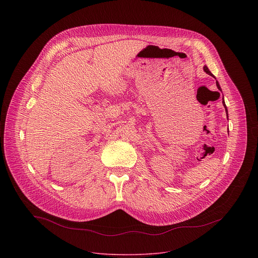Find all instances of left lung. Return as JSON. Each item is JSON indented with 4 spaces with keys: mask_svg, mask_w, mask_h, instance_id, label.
<instances>
[{
    "mask_svg": "<svg viewBox=\"0 0 258 258\" xmlns=\"http://www.w3.org/2000/svg\"><path fill=\"white\" fill-rule=\"evenodd\" d=\"M204 71L206 72V73H208V75L209 76H211V77H213V75H212V73L209 71V69L207 68V66H204ZM216 87H217V89L219 90V91H222V89H220V87H219V84L216 82ZM224 103V106H225V108H226V111L228 112V109H227V107H226V104H225V102H223Z\"/></svg>",
    "mask_w": 258,
    "mask_h": 258,
    "instance_id": "obj_1",
    "label": "left lung"
}]
</instances>
